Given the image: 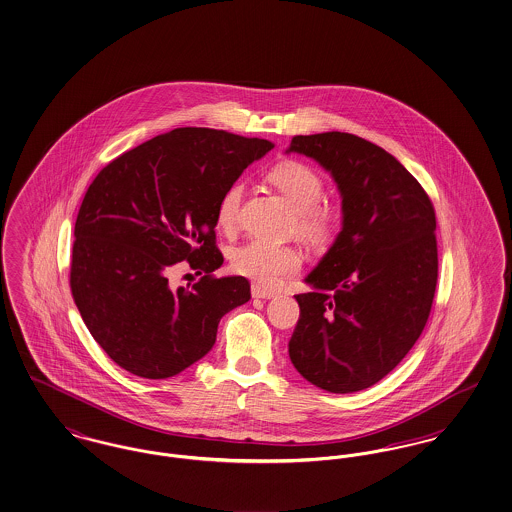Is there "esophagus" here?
Listing matches in <instances>:
<instances>
[{"mask_svg": "<svg viewBox=\"0 0 512 512\" xmlns=\"http://www.w3.org/2000/svg\"><path fill=\"white\" fill-rule=\"evenodd\" d=\"M252 296L254 298H273V296H277V290L267 289V287H262V285H252Z\"/></svg>", "mask_w": 512, "mask_h": 512, "instance_id": "obj_1", "label": "esophagus"}]
</instances>
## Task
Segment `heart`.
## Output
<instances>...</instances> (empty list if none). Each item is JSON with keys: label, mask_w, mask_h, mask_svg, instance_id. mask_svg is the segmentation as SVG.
Masks as SVG:
<instances>
[{"label": "heart", "mask_w": 512, "mask_h": 512, "mask_svg": "<svg viewBox=\"0 0 512 512\" xmlns=\"http://www.w3.org/2000/svg\"><path fill=\"white\" fill-rule=\"evenodd\" d=\"M267 179L296 208V231L310 241H325L338 222V208L321 200L325 185L319 172L308 162L287 158L271 166ZM243 195L241 183H231L218 204V223L225 231L237 225L239 204ZM302 266V256L292 246L271 245L266 241H248L231 254L235 273L254 279L260 285H279L285 277Z\"/></svg>", "instance_id": "obj_1"}]
</instances>
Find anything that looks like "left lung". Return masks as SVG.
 <instances>
[{
    "label": "left lung",
    "mask_w": 512,
    "mask_h": 512,
    "mask_svg": "<svg viewBox=\"0 0 512 512\" xmlns=\"http://www.w3.org/2000/svg\"><path fill=\"white\" fill-rule=\"evenodd\" d=\"M342 197V231L296 294V371L333 394L377 384L413 348L438 283L436 214L421 183L375 143L344 132L294 135Z\"/></svg>",
    "instance_id": "obj_1"
}]
</instances>
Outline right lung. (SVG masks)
Returning a JSON list of instances; mask_svg holds the SVG:
<instances>
[{"label":"right lung","mask_w":512,"mask_h":512,"mask_svg":"<svg viewBox=\"0 0 512 512\" xmlns=\"http://www.w3.org/2000/svg\"><path fill=\"white\" fill-rule=\"evenodd\" d=\"M273 149L260 137L176 128L109 162L74 225L70 290L91 336L141 378L174 377L206 356L223 315L250 300L245 277H214L218 204L246 166ZM187 261L201 275L170 290Z\"/></svg>","instance_id":"right-lung-1"}]
</instances>
